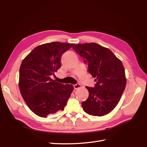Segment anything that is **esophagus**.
I'll return each mask as SVG.
<instances>
[{
	"mask_svg": "<svg viewBox=\"0 0 147 147\" xmlns=\"http://www.w3.org/2000/svg\"><path fill=\"white\" fill-rule=\"evenodd\" d=\"M74 87L75 90H77V89H78V88H80V87H81V85H80V84L79 83H77V84H74Z\"/></svg>",
	"mask_w": 147,
	"mask_h": 147,
	"instance_id": "esophagus-1",
	"label": "esophagus"
}]
</instances>
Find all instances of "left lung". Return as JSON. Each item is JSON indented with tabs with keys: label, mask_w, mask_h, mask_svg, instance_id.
<instances>
[{
	"label": "left lung",
	"mask_w": 147,
	"mask_h": 147,
	"mask_svg": "<svg viewBox=\"0 0 147 147\" xmlns=\"http://www.w3.org/2000/svg\"><path fill=\"white\" fill-rule=\"evenodd\" d=\"M72 48L83 57L89 73L96 78L94 88L86 87L89 96L82 102L83 110L92 116L109 113L118 104L126 85L121 61L109 49L96 43L76 44Z\"/></svg>",
	"instance_id": "8db88e82"
}]
</instances>
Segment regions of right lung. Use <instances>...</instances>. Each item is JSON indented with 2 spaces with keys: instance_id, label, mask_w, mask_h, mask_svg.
<instances>
[{
  "instance_id": "right-lung-1",
  "label": "right lung",
  "mask_w": 147,
  "mask_h": 147,
  "mask_svg": "<svg viewBox=\"0 0 147 147\" xmlns=\"http://www.w3.org/2000/svg\"><path fill=\"white\" fill-rule=\"evenodd\" d=\"M73 43L54 42L35 47L22 61L19 88L28 107L37 116L63 111L74 86L53 80L51 75L61 67V57Z\"/></svg>"
}]
</instances>
